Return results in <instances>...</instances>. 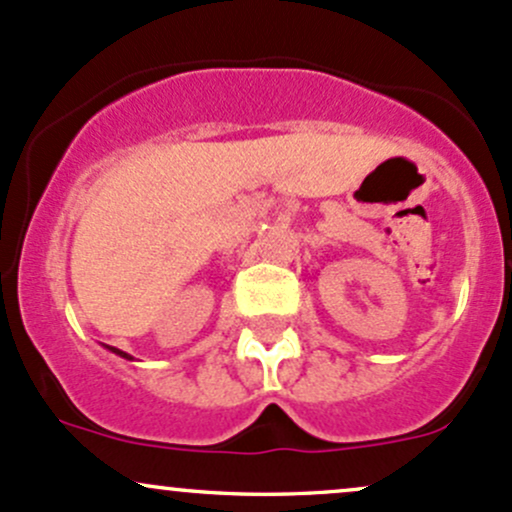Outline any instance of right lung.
Segmentation results:
<instances>
[{"label":"right lung","instance_id":"1","mask_svg":"<svg viewBox=\"0 0 512 512\" xmlns=\"http://www.w3.org/2000/svg\"><path fill=\"white\" fill-rule=\"evenodd\" d=\"M109 350H114L116 355H121V357H126V359H133L131 355H126V352H121V350H116V347H109Z\"/></svg>","mask_w":512,"mask_h":512}]
</instances>
